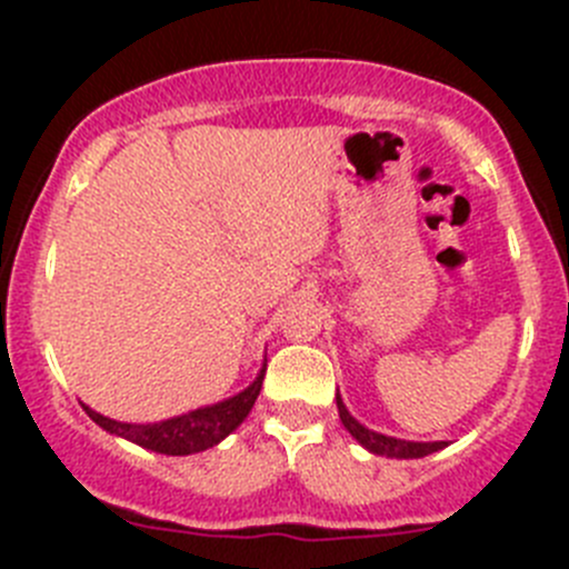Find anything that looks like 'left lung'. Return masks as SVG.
I'll return each mask as SVG.
<instances>
[{"mask_svg": "<svg viewBox=\"0 0 569 569\" xmlns=\"http://www.w3.org/2000/svg\"><path fill=\"white\" fill-rule=\"evenodd\" d=\"M336 405H338V416H341V423L347 427V432L363 446L366 451L380 457H391V460H421V457L435 455V451L446 449V440H432V443H421V440H401V438H391V435L375 432V429L363 427L352 412L347 410L343 405L341 393H336Z\"/></svg>", "mask_w": 569, "mask_h": 569, "instance_id": "obj_1", "label": "left lung"}]
</instances>
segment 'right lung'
<instances>
[{
	"mask_svg": "<svg viewBox=\"0 0 569 569\" xmlns=\"http://www.w3.org/2000/svg\"><path fill=\"white\" fill-rule=\"evenodd\" d=\"M263 375H267V358H263L261 369H258L256 380L250 382L244 391L228 396V399L214 401V405L198 407V410L181 412V416L164 418V421L153 423H129V421H114V418L101 416L93 407L82 405L84 412L99 423L101 429H107L114 438H123L129 443L142 446L148 451H157V455L168 457H187L198 455V451L211 449L220 440H226L244 418L250 416L252 405H256L258 393H261Z\"/></svg>",
	"mask_w": 569,
	"mask_h": 569,
	"instance_id": "1",
	"label": "right lung"
}]
</instances>
